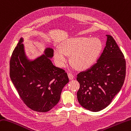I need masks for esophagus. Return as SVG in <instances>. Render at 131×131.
<instances>
[{
  "label": "esophagus",
  "instance_id": "esophagus-1",
  "mask_svg": "<svg viewBox=\"0 0 131 131\" xmlns=\"http://www.w3.org/2000/svg\"><path fill=\"white\" fill-rule=\"evenodd\" d=\"M68 75L69 77V78L70 79V80H72L74 78V75H73V74H71V73H68Z\"/></svg>",
  "mask_w": 131,
  "mask_h": 131
}]
</instances>
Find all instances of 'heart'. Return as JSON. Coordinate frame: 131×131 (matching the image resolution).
<instances>
[{"label":"heart","instance_id":"1","mask_svg":"<svg viewBox=\"0 0 131 131\" xmlns=\"http://www.w3.org/2000/svg\"><path fill=\"white\" fill-rule=\"evenodd\" d=\"M61 49H56L54 56L60 67L68 61L67 55H71V63L79 70L90 68L95 62L103 49V43L98 38L79 36L71 38L62 43Z\"/></svg>","mask_w":131,"mask_h":131}]
</instances>
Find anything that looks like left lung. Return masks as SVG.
I'll use <instances>...</instances> for the list:
<instances>
[{
	"instance_id": "1",
	"label": "left lung",
	"mask_w": 131,
	"mask_h": 131,
	"mask_svg": "<svg viewBox=\"0 0 131 131\" xmlns=\"http://www.w3.org/2000/svg\"><path fill=\"white\" fill-rule=\"evenodd\" d=\"M106 45L97 62L79 73L77 99L82 106L98 112L111 103L121 90L125 77L126 63L123 54L111 36L107 35Z\"/></svg>"
}]
</instances>
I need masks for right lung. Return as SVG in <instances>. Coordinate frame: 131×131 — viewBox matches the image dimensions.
<instances>
[{"label":"right lung","mask_w":131,"mask_h":131,"mask_svg":"<svg viewBox=\"0 0 131 131\" xmlns=\"http://www.w3.org/2000/svg\"><path fill=\"white\" fill-rule=\"evenodd\" d=\"M21 37L10 60V78L20 98L33 111L46 112L60 99L62 90L69 79L63 69L53 65L50 58L54 50L47 48L44 54L35 60L28 58Z\"/></svg>","instance_id":"1"}]
</instances>
